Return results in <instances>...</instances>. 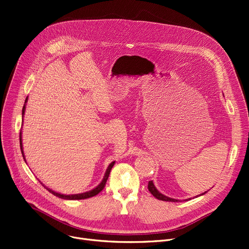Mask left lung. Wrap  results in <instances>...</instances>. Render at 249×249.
Instances as JSON below:
<instances>
[{
  "label": "left lung",
  "mask_w": 249,
  "mask_h": 249,
  "mask_svg": "<svg viewBox=\"0 0 249 249\" xmlns=\"http://www.w3.org/2000/svg\"><path fill=\"white\" fill-rule=\"evenodd\" d=\"M147 188H148V190H149V193H150L152 196H154L156 198H158V199H160V200H163V201H173V202H178V201H179V200H178V199L170 198V197L165 196H163L162 194H160V191L157 189V187L155 186V184H154V182H152V180L148 181ZM205 194H206V191H205V193H203L202 195H199V196H203V195H205ZM189 199H190V198H189ZM186 200H187V199H186Z\"/></svg>",
  "instance_id": "8db88e82"
}]
</instances>
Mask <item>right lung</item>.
<instances>
[{
  "label": "right lung",
  "mask_w": 249,
  "mask_h": 249,
  "mask_svg": "<svg viewBox=\"0 0 249 249\" xmlns=\"http://www.w3.org/2000/svg\"><path fill=\"white\" fill-rule=\"evenodd\" d=\"M27 101H28V97H27V99H26V101H25V105H24V107H23V110H22L23 117H24L25 109H26V103H27ZM20 146H21V151H22L23 158H24V160H25V161H26V159H25V156H24V150H23V144H22V131L20 132ZM114 163H116V161H112L111 163H109L108 167L107 168V171H106L105 177H104V178H103L102 182H101L97 187H94L93 189H91V190H89V191H87V193H84V194L69 195V196H67V195H62V194L55 193V191H53V190H52V189H50V188L46 187L44 184H43V185H44V186H45V187L50 191V193H51L52 195H53V196H58V197H60V198H63V199H69V200L86 199V198H89V197H91V196H97L98 194H100L101 191L104 189V187H105V185H106V183H107V178H108V176H109V173H110V169L112 168V166H113V164H114Z\"/></svg>",
  "instance_id": "add662e5"
}]
</instances>
